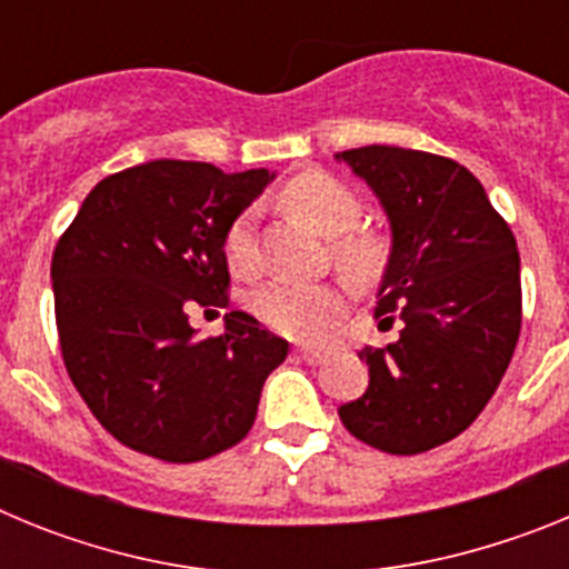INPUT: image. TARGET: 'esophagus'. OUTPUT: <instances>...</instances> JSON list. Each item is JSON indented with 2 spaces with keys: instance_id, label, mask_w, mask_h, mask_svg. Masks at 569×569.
Instances as JSON below:
<instances>
[{
  "instance_id": "34e87169",
  "label": "esophagus",
  "mask_w": 569,
  "mask_h": 569,
  "mask_svg": "<svg viewBox=\"0 0 569 569\" xmlns=\"http://www.w3.org/2000/svg\"><path fill=\"white\" fill-rule=\"evenodd\" d=\"M299 359L308 365H325L330 359L328 350H316V347H299Z\"/></svg>"
}]
</instances>
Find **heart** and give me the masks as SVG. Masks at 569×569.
<instances>
[{
  "instance_id": "heart-1",
  "label": "heart",
  "mask_w": 569,
  "mask_h": 569,
  "mask_svg": "<svg viewBox=\"0 0 569 569\" xmlns=\"http://www.w3.org/2000/svg\"><path fill=\"white\" fill-rule=\"evenodd\" d=\"M293 216L313 224L330 239L336 268L353 281L370 284L387 264V244L373 230H359L361 202L341 179L325 170L293 176L279 193ZM224 256L236 273L253 270V236L250 213H239L224 236ZM253 310L270 330L293 339H321L345 316L347 296L339 284H293L273 281L253 296Z\"/></svg>"
}]
</instances>
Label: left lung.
<instances>
[{
    "instance_id": "8db88e82",
    "label": "left lung",
    "mask_w": 569,
    "mask_h": 569,
    "mask_svg": "<svg viewBox=\"0 0 569 569\" xmlns=\"http://www.w3.org/2000/svg\"><path fill=\"white\" fill-rule=\"evenodd\" d=\"M341 159L390 216L376 319L396 321L399 336L361 350L370 385L339 419L381 453H427L465 433L510 365L521 330L516 236L479 179L447 156L367 144Z\"/></svg>"
}]
</instances>
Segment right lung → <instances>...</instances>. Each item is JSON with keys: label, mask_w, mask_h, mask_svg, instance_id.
I'll list each match as a JSON object with an SVG mask.
<instances>
[{"label": "right lung", "mask_w": 569, "mask_h": 569, "mask_svg": "<svg viewBox=\"0 0 569 569\" xmlns=\"http://www.w3.org/2000/svg\"><path fill=\"white\" fill-rule=\"evenodd\" d=\"M270 182L156 159L108 176L53 250V308L68 376L130 450L190 465L239 445L288 341L253 316L193 339L188 310L228 308L224 236Z\"/></svg>", "instance_id": "1"}]
</instances>
